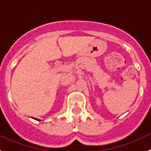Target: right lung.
<instances>
[{
	"label": "right lung",
	"mask_w": 151,
	"mask_h": 151,
	"mask_svg": "<svg viewBox=\"0 0 151 151\" xmlns=\"http://www.w3.org/2000/svg\"><path fill=\"white\" fill-rule=\"evenodd\" d=\"M36 120H37V121H39V119H36Z\"/></svg>",
	"instance_id": "add662e5"
}]
</instances>
